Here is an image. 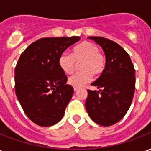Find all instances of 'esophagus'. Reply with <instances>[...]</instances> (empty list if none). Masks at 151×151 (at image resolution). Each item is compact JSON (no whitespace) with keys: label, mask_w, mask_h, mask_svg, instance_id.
I'll use <instances>...</instances> for the list:
<instances>
[{"label":"esophagus","mask_w":151,"mask_h":151,"mask_svg":"<svg viewBox=\"0 0 151 151\" xmlns=\"http://www.w3.org/2000/svg\"><path fill=\"white\" fill-rule=\"evenodd\" d=\"M73 90H74V91H77L78 90V87H73Z\"/></svg>","instance_id":"esophagus-1"}]
</instances>
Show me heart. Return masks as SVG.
I'll use <instances>...</instances> for the list:
<instances>
[{"mask_svg":"<svg viewBox=\"0 0 151 151\" xmlns=\"http://www.w3.org/2000/svg\"><path fill=\"white\" fill-rule=\"evenodd\" d=\"M79 65L82 71L71 76L68 80L69 85L80 88L89 82L95 76L101 75L106 68V57L99 52L95 43L84 41L78 44L72 50L71 55L64 52L59 56L58 65L65 74H71Z\"/></svg>","mask_w":151,"mask_h":151,"instance_id":"b5f03b06","label":"heart"}]
</instances>
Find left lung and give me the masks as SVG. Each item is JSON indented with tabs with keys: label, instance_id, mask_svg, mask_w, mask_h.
<instances>
[{
	"label": "left lung",
	"instance_id": "8db88e82",
	"mask_svg": "<svg viewBox=\"0 0 151 151\" xmlns=\"http://www.w3.org/2000/svg\"><path fill=\"white\" fill-rule=\"evenodd\" d=\"M102 47L106 56L104 73L88 90L86 108L93 121L110 126L120 121L129 110L135 91V69L123 47L104 37L90 36Z\"/></svg>",
	"mask_w": 151,
	"mask_h": 151
}]
</instances>
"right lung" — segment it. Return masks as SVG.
<instances>
[{
	"label": "right lung",
	"instance_id": "add662e5",
	"mask_svg": "<svg viewBox=\"0 0 151 151\" xmlns=\"http://www.w3.org/2000/svg\"><path fill=\"white\" fill-rule=\"evenodd\" d=\"M79 36L42 38L28 46L15 67V93L28 118L40 126L62 119L73 88L58 65L59 56Z\"/></svg>",
	"mask_w": 151,
	"mask_h": 151
}]
</instances>
